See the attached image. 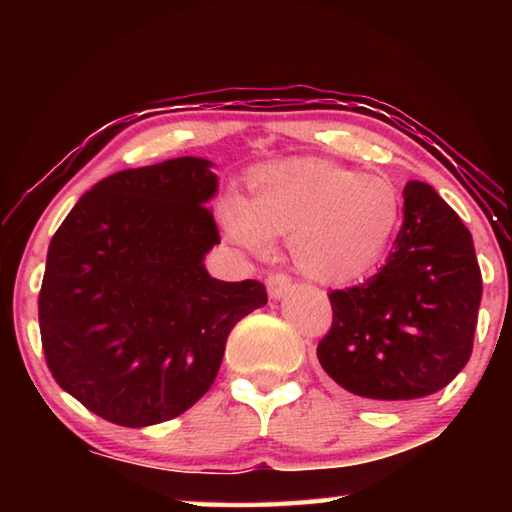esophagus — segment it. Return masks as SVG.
I'll return each mask as SVG.
<instances>
[{"label":"esophagus","mask_w":512,"mask_h":512,"mask_svg":"<svg viewBox=\"0 0 512 512\" xmlns=\"http://www.w3.org/2000/svg\"><path fill=\"white\" fill-rule=\"evenodd\" d=\"M289 287H291V275L282 273V271L268 273V277H266L268 296H271V298H282L284 293H287Z\"/></svg>","instance_id":"34e87169"}]
</instances>
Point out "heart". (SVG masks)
Listing matches in <instances>:
<instances>
[{
	"label": "heart",
	"mask_w": 512,
	"mask_h": 512,
	"mask_svg": "<svg viewBox=\"0 0 512 512\" xmlns=\"http://www.w3.org/2000/svg\"><path fill=\"white\" fill-rule=\"evenodd\" d=\"M400 219V201L386 178L316 158L259 164L246 192L225 198L219 223L232 244L253 255L287 235L302 273L318 282H348L386 253Z\"/></svg>",
	"instance_id": "b5f03b06"
}]
</instances>
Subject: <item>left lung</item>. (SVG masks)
I'll return each instance as SVG.
<instances>
[{
	"mask_svg": "<svg viewBox=\"0 0 512 512\" xmlns=\"http://www.w3.org/2000/svg\"><path fill=\"white\" fill-rule=\"evenodd\" d=\"M483 284L470 230L436 189L404 187V221L386 264L329 293L332 327L316 354L345 391L377 402L445 388L472 354Z\"/></svg>",
	"mask_w": 512,
	"mask_h": 512,
	"instance_id": "left-lung-1",
	"label": "left lung"
}]
</instances>
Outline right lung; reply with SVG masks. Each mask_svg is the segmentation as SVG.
I'll use <instances>...</instances> for the list:
<instances>
[{
    "mask_svg": "<svg viewBox=\"0 0 512 512\" xmlns=\"http://www.w3.org/2000/svg\"><path fill=\"white\" fill-rule=\"evenodd\" d=\"M203 158L124 169L81 196L49 244L40 339L56 384L121 427L176 418L210 391L225 341L266 305L262 282H221Z\"/></svg>",
    "mask_w": 512,
    "mask_h": 512,
    "instance_id": "1",
    "label": "right lung"
}]
</instances>
